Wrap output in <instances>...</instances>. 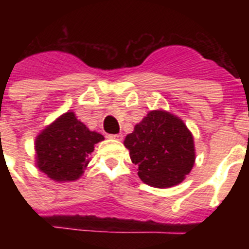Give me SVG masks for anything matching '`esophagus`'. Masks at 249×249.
<instances>
[{
	"mask_svg": "<svg viewBox=\"0 0 249 249\" xmlns=\"http://www.w3.org/2000/svg\"><path fill=\"white\" fill-rule=\"evenodd\" d=\"M108 138H111V140H116V141H122L123 136L122 133H117V135H109Z\"/></svg>",
	"mask_w": 249,
	"mask_h": 249,
	"instance_id": "1",
	"label": "esophagus"
}]
</instances>
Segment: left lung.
I'll return each mask as SVG.
<instances>
[{"label": "left lung", "mask_w": 249, "mask_h": 249, "mask_svg": "<svg viewBox=\"0 0 249 249\" xmlns=\"http://www.w3.org/2000/svg\"><path fill=\"white\" fill-rule=\"evenodd\" d=\"M123 143L138 177L156 188L179 184L195 164L192 133L181 118L162 109L148 112Z\"/></svg>", "instance_id": "1"}]
</instances>
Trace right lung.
Instances as JSON below:
<instances>
[{"instance_id":"obj_1","label":"right lung","mask_w":249,"mask_h":249,"mask_svg":"<svg viewBox=\"0 0 249 249\" xmlns=\"http://www.w3.org/2000/svg\"><path fill=\"white\" fill-rule=\"evenodd\" d=\"M103 140L73 112H66L36 137V166L56 182L76 181L85 172L94 144Z\"/></svg>"}]
</instances>
